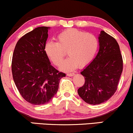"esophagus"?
Masks as SVG:
<instances>
[{
  "label": "esophagus",
  "instance_id": "1",
  "mask_svg": "<svg viewBox=\"0 0 133 133\" xmlns=\"http://www.w3.org/2000/svg\"><path fill=\"white\" fill-rule=\"evenodd\" d=\"M74 75V73L73 72H68V74H67V76H69V77H71V76H73Z\"/></svg>",
  "mask_w": 133,
  "mask_h": 133
}]
</instances>
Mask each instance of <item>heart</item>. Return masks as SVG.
I'll use <instances>...</instances> for the list:
<instances>
[{
  "label": "heart",
  "mask_w": 133,
  "mask_h": 133,
  "mask_svg": "<svg viewBox=\"0 0 133 133\" xmlns=\"http://www.w3.org/2000/svg\"><path fill=\"white\" fill-rule=\"evenodd\" d=\"M97 37L90 33H86L74 29H68L57 36V42L48 41L44 47L45 52L55 65L62 63L67 51L68 59L62 62L61 69L72 71L84 67L92 61L98 49Z\"/></svg>",
  "instance_id": "b5f03b06"
}]
</instances>
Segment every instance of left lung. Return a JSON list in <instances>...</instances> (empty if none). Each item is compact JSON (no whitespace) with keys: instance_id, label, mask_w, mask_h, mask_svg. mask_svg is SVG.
Here are the masks:
<instances>
[{"instance_id":"8db88e82","label":"left lung","mask_w":133,"mask_h":133,"mask_svg":"<svg viewBox=\"0 0 133 133\" xmlns=\"http://www.w3.org/2000/svg\"><path fill=\"white\" fill-rule=\"evenodd\" d=\"M98 39V53L81 72L85 82L77 90L82 99L92 105L104 103L114 95L123 71V58L116 39L104 30Z\"/></svg>"}]
</instances>
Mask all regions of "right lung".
<instances>
[{
	"label": "right lung",
	"instance_id": "right-lung-1",
	"mask_svg": "<svg viewBox=\"0 0 133 133\" xmlns=\"http://www.w3.org/2000/svg\"><path fill=\"white\" fill-rule=\"evenodd\" d=\"M49 27H39L17 42L12 61V72L20 94L32 104L42 105L57 93L60 79L65 74L51 65L44 47Z\"/></svg>",
	"mask_w": 133,
	"mask_h": 133
}]
</instances>
